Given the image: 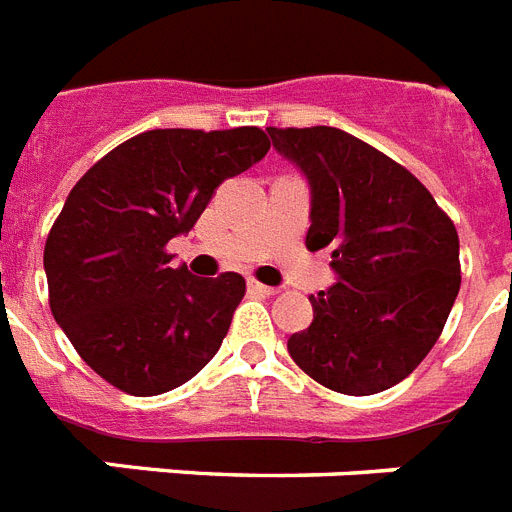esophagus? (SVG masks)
<instances>
[{"instance_id":"34e87169","label":"esophagus","mask_w":512,"mask_h":512,"mask_svg":"<svg viewBox=\"0 0 512 512\" xmlns=\"http://www.w3.org/2000/svg\"><path fill=\"white\" fill-rule=\"evenodd\" d=\"M248 290H251V293H259V296H275L277 293V288H269V285H264V282H259V280H248Z\"/></svg>"}]
</instances>
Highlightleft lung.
Segmentation results:
<instances>
[{
  "mask_svg": "<svg viewBox=\"0 0 512 512\" xmlns=\"http://www.w3.org/2000/svg\"><path fill=\"white\" fill-rule=\"evenodd\" d=\"M277 153L312 187L309 251H330L333 288L288 338L301 370L330 391L367 396L428 357L460 290V240L415 174L333 126H269Z\"/></svg>",
  "mask_w": 512,
  "mask_h": 512,
  "instance_id": "left-lung-1",
  "label": "left lung"
}]
</instances>
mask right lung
I'll return each mask as SVG.
<instances>
[{"instance_id":"1","label":"right lung","mask_w":512,"mask_h":512,"mask_svg":"<svg viewBox=\"0 0 512 512\" xmlns=\"http://www.w3.org/2000/svg\"><path fill=\"white\" fill-rule=\"evenodd\" d=\"M269 150L259 126L153 129L113 147L76 182L44 245L49 309L110 386L166 394L211 362L245 296L237 272L171 269L224 179Z\"/></svg>"}]
</instances>
